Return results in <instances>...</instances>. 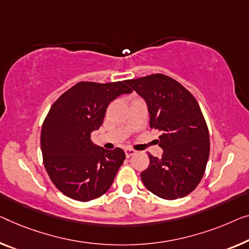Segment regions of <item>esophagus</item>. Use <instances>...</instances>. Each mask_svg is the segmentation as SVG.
Returning <instances> with one entry per match:
<instances>
[{
  "instance_id": "esophagus-1",
  "label": "esophagus",
  "mask_w": 249,
  "mask_h": 249,
  "mask_svg": "<svg viewBox=\"0 0 249 249\" xmlns=\"http://www.w3.org/2000/svg\"><path fill=\"white\" fill-rule=\"evenodd\" d=\"M124 152H125L126 158H131L133 154H135V151L133 150V148H125Z\"/></svg>"
}]
</instances>
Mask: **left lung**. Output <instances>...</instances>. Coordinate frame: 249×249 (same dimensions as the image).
<instances>
[{
	"mask_svg": "<svg viewBox=\"0 0 249 249\" xmlns=\"http://www.w3.org/2000/svg\"><path fill=\"white\" fill-rule=\"evenodd\" d=\"M145 99L150 127L158 129L162 158L148 153L141 173L148 191L165 200L188 196L201 181L210 152L209 131L194 95L173 78L153 73L126 80Z\"/></svg>",
	"mask_w": 249,
	"mask_h": 249,
	"instance_id": "left-lung-1",
	"label": "left lung"
}]
</instances>
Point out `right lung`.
<instances>
[{"label": "right lung", "mask_w": 249, "mask_h": 249, "mask_svg": "<svg viewBox=\"0 0 249 249\" xmlns=\"http://www.w3.org/2000/svg\"><path fill=\"white\" fill-rule=\"evenodd\" d=\"M131 91L126 80L80 81L53 104L40 143L48 176L65 196L86 202L110 188L125 153L120 147L107 151L96 146L90 135L101 127L109 103Z\"/></svg>", "instance_id": "obj_1"}]
</instances>
